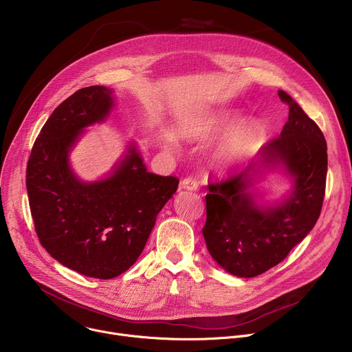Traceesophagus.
I'll return each instance as SVG.
<instances>
[{"label":"esophagus","instance_id":"obj_1","mask_svg":"<svg viewBox=\"0 0 352 352\" xmlns=\"http://www.w3.org/2000/svg\"><path fill=\"white\" fill-rule=\"evenodd\" d=\"M181 189H185V190H196L197 189V182L192 178H185L182 179L181 182Z\"/></svg>","mask_w":352,"mask_h":352}]
</instances>
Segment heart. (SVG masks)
Segmentation results:
<instances>
[{
    "instance_id": "1",
    "label": "heart",
    "mask_w": 352,
    "mask_h": 352,
    "mask_svg": "<svg viewBox=\"0 0 352 352\" xmlns=\"http://www.w3.org/2000/svg\"><path fill=\"white\" fill-rule=\"evenodd\" d=\"M243 121V116L236 111L217 114L204 121L182 124L178 136L186 142H209L227 132H231L214 150L212 163L217 170H228L245 164L254 159L267 142V128L262 121ZM170 144H175L174 138H168Z\"/></svg>"
}]
</instances>
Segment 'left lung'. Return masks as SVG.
Returning a JSON list of instances; mask_svg holds the SVG:
<instances>
[{"mask_svg":"<svg viewBox=\"0 0 352 352\" xmlns=\"http://www.w3.org/2000/svg\"><path fill=\"white\" fill-rule=\"evenodd\" d=\"M280 136L259 152L256 162L231 179L209 185L206 224L209 254L227 273L250 278L278 265L315 227L324 197L327 144L319 126L289 94ZM270 175L290 179L287 193L269 201L261 185Z\"/></svg>","mask_w":352,"mask_h":352,"instance_id":"1","label":"left lung"}]
</instances>
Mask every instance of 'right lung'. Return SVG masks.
Instances as JSON below:
<instances>
[{"label": "right lung", "mask_w": 352, "mask_h": 352, "mask_svg": "<svg viewBox=\"0 0 352 352\" xmlns=\"http://www.w3.org/2000/svg\"><path fill=\"white\" fill-rule=\"evenodd\" d=\"M116 107L114 90L89 86L50 116L32 148L26 189L37 236L63 266L109 280L140 256L157 214L178 188V178L148 173L129 140L110 173L80 179L71 152L89 126L103 124Z\"/></svg>", "instance_id": "add662e5"}]
</instances>
